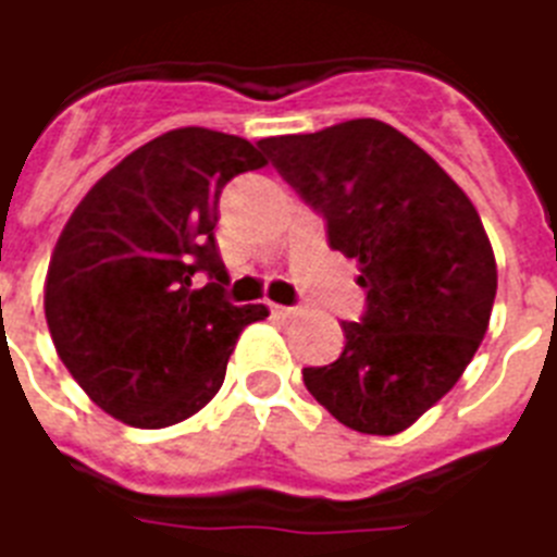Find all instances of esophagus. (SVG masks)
<instances>
[{
    "instance_id": "34e87169",
    "label": "esophagus",
    "mask_w": 557,
    "mask_h": 557,
    "mask_svg": "<svg viewBox=\"0 0 557 557\" xmlns=\"http://www.w3.org/2000/svg\"><path fill=\"white\" fill-rule=\"evenodd\" d=\"M273 317L278 322H293V319L301 317V308H296V305H273Z\"/></svg>"
}]
</instances>
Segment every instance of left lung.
I'll use <instances>...</instances> for the list:
<instances>
[{"instance_id": "1", "label": "left lung", "mask_w": 557, "mask_h": 557, "mask_svg": "<svg viewBox=\"0 0 557 557\" xmlns=\"http://www.w3.org/2000/svg\"><path fill=\"white\" fill-rule=\"evenodd\" d=\"M258 148L357 258L366 310L339 322L343 355L301 369L339 424L395 435L454 389L497 296V264L468 194L430 153L377 119L273 136Z\"/></svg>"}]
</instances>
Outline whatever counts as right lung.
Wrapping results in <instances>:
<instances>
[{
	"mask_svg": "<svg viewBox=\"0 0 557 557\" xmlns=\"http://www.w3.org/2000/svg\"><path fill=\"white\" fill-rule=\"evenodd\" d=\"M264 165L240 136L183 127L133 150L72 211L46 275V322L103 412L159 430L218 395L238 334L270 313L226 299L220 191Z\"/></svg>",
	"mask_w": 557,
	"mask_h": 557,
	"instance_id": "add662e5",
	"label": "right lung"
}]
</instances>
